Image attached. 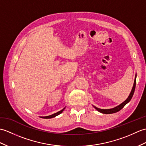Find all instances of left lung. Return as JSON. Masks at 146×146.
<instances>
[{
	"mask_svg": "<svg viewBox=\"0 0 146 146\" xmlns=\"http://www.w3.org/2000/svg\"><path fill=\"white\" fill-rule=\"evenodd\" d=\"M136 74H135V80H134V85L133 88H132L131 90V92L130 93L129 95L128 98L127 99L125 100L123 103H122L121 104H119V106H117L116 107H115L114 108H112V109H108V110H103V109H100V108H98L96 106H94V108H95V109L98 111L99 112L101 113H103V114H113V113H116V112H118L119 111H120L121 109H123L124 108V106L126 105L127 103H128L129 101H131V100L132 99V98L133 96V94L134 93V91H135V84H136Z\"/></svg>",
	"mask_w": 146,
	"mask_h": 146,
	"instance_id": "left-lung-1",
	"label": "left lung"
}]
</instances>
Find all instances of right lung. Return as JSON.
I'll list each match as a JSON object with an SVG mask.
<instances>
[{"label":"right lung","instance_id":"add662e5","mask_svg":"<svg viewBox=\"0 0 146 146\" xmlns=\"http://www.w3.org/2000/svg\"><path fill=\"white\" fill-rule=\"evenodd\" d=\"M65 108H64L63 110H62L58 111V112H57V113H55V114H52V115H50V116H44V117H42V118H45V119H50V118L54 117H55V116H58V115H59L60 114L62 113V112L63 111V110H65Z\"/></svg>","mask_w":146,"mask_h":146}]
</instances>
